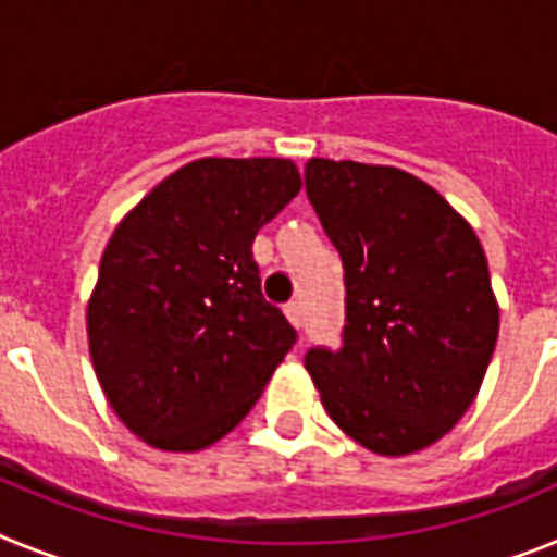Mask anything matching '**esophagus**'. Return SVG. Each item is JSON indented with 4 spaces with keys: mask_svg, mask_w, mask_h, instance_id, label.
<instances>
[{
    "mask_svg": "<svg viewBox=\"0 0 557 557\" xmlns=\"http://www.w3.org/2000/svg\"><path fill=\"white\" fill-rule=\"evenodd\" d=\"M285 317L292 319L294 327H302V302H299V299H292V302L285 306Z\"/></svg>",
    "mask_w": 557,
    "mask_h": 557,
    "instance_id": "obj_1",
    "label": "esophagus"
}]
</instances>
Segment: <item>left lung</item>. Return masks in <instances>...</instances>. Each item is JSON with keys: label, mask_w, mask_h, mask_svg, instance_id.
Segmentation results:
<instances>
[{"label": "left lung", "mask_w": 557, "mask_h": 557, "mask_svg": "<svg viewBox=\"0 0 557 557\" xmlns=\"http://www.w3.org/2000/svg\"><path fill=\"white\" fill-rule=\"evenodd\" d=\"M306 193L345 269L342 345L306 352L322 404L375 454L432 446L473 404L499 336L480 238L398 168L311 159Z\"/></svg>", "instance_id": "8db88e82"}]
</instances>
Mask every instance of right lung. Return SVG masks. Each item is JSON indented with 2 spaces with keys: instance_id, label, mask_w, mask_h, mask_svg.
I'll list each match as a JSON object with an SVG mask.
<instances>
[{
  "instance_id": "add662e5",
  "label": "right lung",
  "mask_w": 557,
  "mask_h": 557,
  "mask_svg": "<svg viewBox=\"0 0 557 557\" xmlns=\"http://www.w3.org/2000/svg\"><path fill=\"white\" fill-rule=\"evenodd\" d=\"M302 182L288 159H198L111 235L89 299L111 409L162 451H198L249 414L297 331L260 292L251 244Z\"/></svg>"
}]
</instances>
